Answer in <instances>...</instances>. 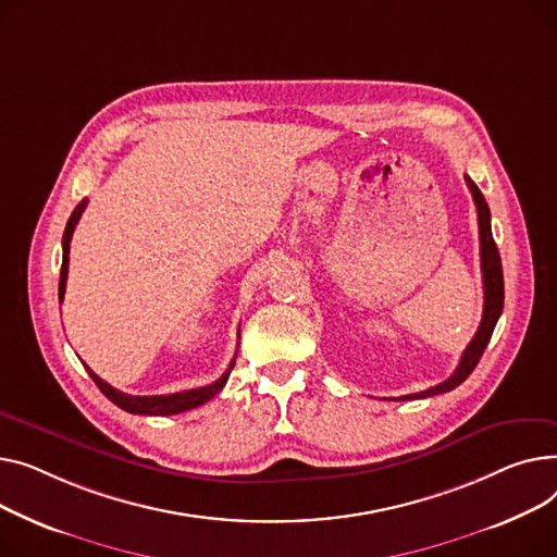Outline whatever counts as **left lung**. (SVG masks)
<instances>
[{
    "label": "left lung",
    "mask_w": 557,
    "mask_h": 557,
    "mask_svg": "<svg viewBox=\"0 0 557 557\" xmlns=\"http://www.w3.org/2000/svg\"><path fill=\"white\" fill-rule=\"evenodd\" d=\"M468 188L472 193V200L476 205V215H479V240H481V274H483V317H481V325L476 335L472 337V342L468 344V348L461 355V362L456 367V371L441 384L420 391V394H409V396H400L398 400H418V398H430V396H438V394H447V391L459 386L463 380H468V375L474 371V367L479 364V359L493 337L495 325L502 317L504 310V272H502V258L493 238V228H490V209L487 202L481 195L479 186L466 175ZM396 400V398H394Z\"/></svg>",
    "instance_id": "obj_1"
}]
</instances>
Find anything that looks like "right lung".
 I'll return each instance as SVG.
<instances>
[{"instance_id": "1", "label": "right lung", "mask_w": 557, "mask_h": 557, "mask_svg": "<svg viewBox=\"0 0 557 557\" xmlns=\"http://www.w3.org/2000/svg\"><path fill=\"white\" fill-rule=\"evenodd\" d=\"M85 207H87V200H83V202L74 209V213H72L70 222H67V226H64V236H62V268H60V283H58V301H60V304H62V299H64V287H67L70 243H72L74 228H76V224H78V220H81ZM234 364H236V357L232 359V364H228V369H226L213 384H207V386H200V388L180 391V394H171V396H127V394H123V391L110 386L106 380L98 377L87 364H85V369L89 371V375H91V380L96 382V386L103 391V396H106L108 400H112L116 407H121L123 411H127V413H141V416H173V413H182V411L200 407V405L209 403L215 394H220L222 386H224L226 380H228V373H232V369H234Z\"/></svg>"}]
</instances>
